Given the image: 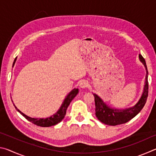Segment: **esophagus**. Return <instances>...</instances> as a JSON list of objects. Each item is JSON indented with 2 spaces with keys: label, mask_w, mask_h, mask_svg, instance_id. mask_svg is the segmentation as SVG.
I'll return each instance as SVG.
<instances>
[{
  "label": "esophagus",
  "mask_w": 156,
  "mask_h": 156,
  "mask_svg": "<svg viewBox=\"0 0 156 156\" xmlns=\"http://www.w3.org/2000/svg\"><path fill=\"white\" fill-rule=\"evenodd\" d=\"M79 86H80V87L82 89H85L88 87V83L87 80H81L80 82V84H79Z\"/></svg>",
  "instance_id": "34e87169"
}]
</instances>
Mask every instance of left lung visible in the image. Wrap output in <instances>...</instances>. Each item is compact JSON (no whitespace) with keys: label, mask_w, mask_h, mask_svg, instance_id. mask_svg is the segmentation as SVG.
Here are the masks:
<instances>
[{"label":"left lung","mask_w":156,"mask_h":156,"mask_svg":"<svg viewBox=\"0 0 156 156\" xmlns=\"http://www.w3.org/2000/svg\"><path fill=\"white\" fill-rule=\"evenodd\" d=\"M139 59L144 65L146 69V76L145 82L140 98L134 106L126 109H115L110 107L105 103L101 98L96 94H93L95 98V105H96V115L100 122L107 125L115 126L121 124L129 122L138 114L139 112L144 107L147 102L148 97V90H149V84H148V71L146 62L142 55L139 54Z\"/></svg>","instance_id":"1"}]
</instances>
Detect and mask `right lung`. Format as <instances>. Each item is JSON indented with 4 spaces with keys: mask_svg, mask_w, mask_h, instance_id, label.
I'll list each match as a JSON object with an SVG mask.
<instances>
[{
    "mask_svg": "<svg viewBox=\"0 0 156 156\" xmlns=\"http://www.w3.org/2000/svg\"><path fill=\"white\" fill-rule=\"evenodd\" d=\"M16 59H17V57L16 58L14 62H13V67H14L15 62L16 61ZM78 92H79L78 89L74 88L73 89H72V90L67 95V96L65 97L64 101L62 102L61 106H60V109L57 111V112L55 113L54 115L50 116V117L45 118H35L29 117V116H27V115H25V113L21 112L15 106L14 104V105L18 112H19L21 115L24 116L26 119L30 121V122H32L33 124H34V125H36L38 126H43V127H48V126L56 125L58 123L61 122L62 120L65 118V115L66 114V111H67V107H69V105L70 102H72V100L76 96V95L78 94Z\"/></svg>",
    "mask_w": 156,
    "mask_h": 156,
    "instance_id": "right-lung-1",
    "label": "right lung"
}]
</instances>
